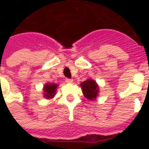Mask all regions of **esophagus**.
I'll use <instances>...</instances> for the list:
<instances>
[{
    "mask_svg": "<svg viewBox=\"0 0 149 149\" xmlns=\"http://www.w3.org/2000/svg\"><path fill=\"white\" fill-rule=\"evenodd\" d=\"M65 82L68 83V84H72V82H73V80H72V79H69V78H67V79H65Z\"/></svg>",
    "mask_w": 149,
    "mask_h": 149,
    "instance_id": "1",
    "label": "esophagus"
}]
</instances>
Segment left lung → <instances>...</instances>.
<instances>
[{"instance_id":"8db88e82","label":"left lung","mask_w":149,"mask_h":149,"mask_svg":"<svg viewBox=\"0 0 149 149\" xmlns=\"http://www.w3.org/2000/svg\"><path fill=\"white\" fill-rule=\"evenodd\" d=\"M83 90V93L86 99L90 100H94L98 96L99 86L92 79H86V81L80 84Z\"/></svg>"}]
</instances>
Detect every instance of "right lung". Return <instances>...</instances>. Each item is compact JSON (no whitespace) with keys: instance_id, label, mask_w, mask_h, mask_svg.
I'll use <instances>...</instances> for the list:
<instances>
[{"instance_id":"right-lung-1","label":"right lung","mask_w":149,"mask_h":149,"mask_svg":"<svg viewBox=\"0 0 149 149\" xmlns=\"http://www.w3.org/2000/svg\"><path fill=\"white\" fill-rule=\"evenodd\" d=\"M58 87V85L55 84H47L44 86V97L47 99L52 98L56 94V89Z\"/></svg>"}]
</instances>
